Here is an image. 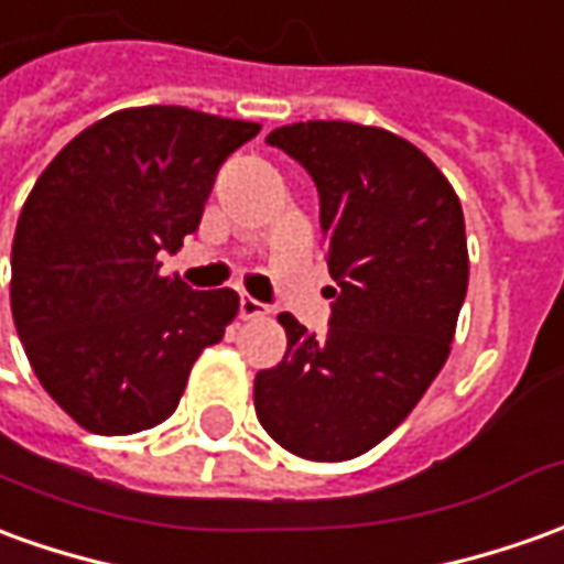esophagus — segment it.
<instances>
[{"mask_svg":"<svg viewBox=\"0 0 564 564\" xmlns=\"http://www.w3.org/2000/svg\"><path fill=\"white\" fill-rule=\"evenodd\" d=\"M239 316H242V319L267 316V304H260L258 297H251V294H239Z\"/></svg>","mask_w":564,"mask_h":564,"instance_id":"obj_1","label":"esophagus"}]
</instances>
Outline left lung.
Segmentation results:
<instances>
[{
  "mask_svg": "<svg viewBox=\"0 0 564 564\" xmlns=\"http://www.w3.org/2000/svg\"><path fill=\"white\" fill-rule=\"evenodd\" d=\"M319 189L332 291L328 332L279 322L289 349L254 378L263 430L306 460H349L421 402L467 297V227L445 174L414 143L356 122L267 134Z\"/></svg>",
  "mask_w": 564,
  "mask_h": 564,
  "instance_id": "left-lung-1",
  "label": "left lung"
}]
</instances>
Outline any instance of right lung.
Masks as SVG:
<instances>
[{
  "label": "right lung",
  "mask_w": 564,
  "mask_h": 564,
  "mask_svg": "<svg viewBox=\"0 0 564 564\" xmlns=\"http://www.w3.org/2000/svg\"><path fill=\"white\" fill-rule=\"evenodd\" d=\"M260 131L186 107L85 128L39 174L11 245V316L39 383L73 421L131 436L177 408L239 310L230 289L159 275L199 230L220 165Z\"/></svg>",
  "instance_id": "right-lung-1"
}]
</instances>
